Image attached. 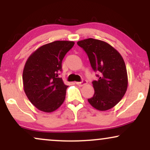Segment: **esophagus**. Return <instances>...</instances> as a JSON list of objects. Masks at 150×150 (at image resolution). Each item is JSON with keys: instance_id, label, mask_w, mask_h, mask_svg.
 <instances>
[{"instance_id": "esophagus-1", "label": "esophagus", "mask_w": 150, "mask_h": 150, "mask_svg": "<svg viewBox=\"0 0 150 150\" xmlns=\"http://www.w3.org/2000/svg\"><path fill=\"white\" fill-rule=\"evenodd\" d=\"M87 83V81L85 80H83L82 81V82H76V84L78 86H80V87H82V86L85 85Z\"/></svg>"}]
</instances>
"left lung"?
<instances>
[{
	"mask_svg": "<svg viewBox=\"0 0 150 150\" xmlns=\"http://www.w3.org/2000/svg\"><path fill=\"white\" fill-rule=\"evenodd\" d=\"M88 56L97 80L92 82L94 94L89 103L96 109L106 111L121 100L128 87V75L121 55L108 43L92 38L77 42Z\"/></svg>",
	"mask_w": 150,
	"mask_h": 150,
	"instance_id": "8db88e82",
	"label": "left lung"
}]
</instances>
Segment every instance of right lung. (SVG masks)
Returning a JSON list of instances; mask_svg holds the SVG:
<instances>
[{
  "label": "right lung",
  "instance_id": "obj_1",
  "mask_svg": "<svg viewBox=\"0 0 150 150\" xmlns=\"http://www.w3.org/2000/svg\"><path fill=\"white\" fill-rule=\"evenodd\" d=\"M75 44L56 41L41 46L28 58L22 74L24 90L29 100L40 111L51 113L61 106L66 89L61 77L62 61Z\"/></svg>",
  "mask_w": 150,
  "mask_h": 150
}]
</instances>
